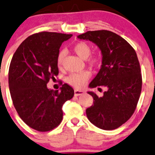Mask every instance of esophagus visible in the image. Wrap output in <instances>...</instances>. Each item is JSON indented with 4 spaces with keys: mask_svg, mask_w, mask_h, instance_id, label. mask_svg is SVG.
<instances>
[{
    "mask_svg": "<svg viewBox=\"0 0 155 155\" xmlns=\"http://www.w3.org/2000/svg\"><path fill=\"white\" fill-rule=\"evenodd\" d=\"M84 94V91H81V90H78V89H76L74 91V95H75L76 96H81V95Z\"/></svg>",
    "mask_w": 155,
    "mask_h": 155,
    "instance_id": "1",
    "label": "esophagus"
}]
</instances>
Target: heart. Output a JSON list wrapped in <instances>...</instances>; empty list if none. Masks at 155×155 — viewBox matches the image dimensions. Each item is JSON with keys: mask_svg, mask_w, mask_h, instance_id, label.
I'll use <instances>...</instances> for the list:
<instances>
[{"mask_svg": "<svg viewBox=\"0 0 155 155\" xmlns=\"http://www.w3.org/2000/svg\"><path fill=\"white\" fill-rule=\"evenodd\" d=\"M73 49L76 54L83 59H87L91 54V48L86 42H79L74 45ZM65 51L61 50L57 56V65L60 67L62 64L64 57L65 56ZM90 63L92 65L96 66L99 64L98 57H92L90 59ZM90 74L88 71H83L78 74H71L67 78V82L70 85L77 88H81L85 85L86 82L89 79Z\"/></svg>", "mask_w": 155, "mask_h": 155, "instance_id": "1", "label": "heart"}]
</instances>
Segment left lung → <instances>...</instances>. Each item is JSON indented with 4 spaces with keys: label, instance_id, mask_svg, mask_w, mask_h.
I'll use <instances>...</instances> for the list:
<instances>
[{
    "label": "left lung",
    "instance_id": "8db88e82",
    "mask_svg": "<svg viewBox=\"0 0 155 155\" xmlns=\"http://www.w3.org/2000/svg\"><path fill=\"white\" fill-rule=\"evenodd\" d=\"M77 38L91 41L101 51V67L89 88L102 86L107 88L101 97L88 91L94 98L93 105L86 110L88 119L98 128L116 129L135 112L141 93L137 54L125 39L108 30L88 31Z\"/></svg>",
    "mask_w": 155,
    "mask_h": 155
}]
</instances>
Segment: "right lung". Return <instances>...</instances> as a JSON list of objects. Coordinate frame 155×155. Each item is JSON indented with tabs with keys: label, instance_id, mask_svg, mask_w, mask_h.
I'll use <instances>...</instances> for the list:
<instances>
[{
	"label": "right lung",
	"instance_id": "1",
	"mask_svg": "<svg viewBox=\"0 0 155 155\" xmlns=\"http://www.w3.org/2000/svg\"><path fill=\"white\" fill-rule=\"evenodd\" d=\"M71 36L49 32L32 35L20 44L10 62L8 84L14 107L25 123L38 131L58 126L64 104L74 96V89L67 84L60 91L47 86L59 74V48Z\"/></svg>",
	"mask_w": 155,
	"mask_h": 155
}]
</instances>
